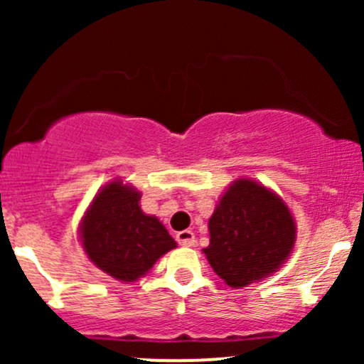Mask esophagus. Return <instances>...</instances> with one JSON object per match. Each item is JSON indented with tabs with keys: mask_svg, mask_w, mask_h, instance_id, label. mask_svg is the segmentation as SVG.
I'll list each match as a JSON object with an SVG mask.
<instances>
[{
	"mask_svg": "<svg viewBox=\"0 0 364 364\" xmlns=\"http://www.w3.org/2000/svg\"><path fill=\"white\" fill-rule=\"evenodd\" d=\"M176 241L181 246H193L195 245V235L193 231H181L176 235Z\"/></svg>",
	"mask_w": 364,
	"mask_h": 364,
	"instance_id": "1",
	"label": "esophagus"
}]
</instances>
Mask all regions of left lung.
<instances>
[{
	"instance_id": "1",
	"label": "left lung",
	"mask_w": 364,
	"mask_h": 364,
	"mask_svg": "<svg viewBox=\"0 0 364 364\" xmlns=\"http://www.w3.org/2000/svg\"><path fill=\"white\" fill-rule=\"evenodd\" d=\"M208 263L229 287H245L281 269L296 243L289 207L272 190L241 178L228 186L208 219Z\"/></svg>"
}]
</instances>
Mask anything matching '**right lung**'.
<instances>
[{"mask_svg": "<svg viewBox=\"0 0 364 364\" xmlns=\"http://www.w3.org/2000/svg\"><path fill=\"white\" fill-rule=\"evenodd\" d=\"M141 193L121 179L94 196L80 223V241L89 260L121 282L144 277L176 241L154 215L140 208Z\"/></svg>", "mask_w": 364, "mask_h": 364, "instance_id": "right-lung-1", "label": "right lung"}]
</instances>
